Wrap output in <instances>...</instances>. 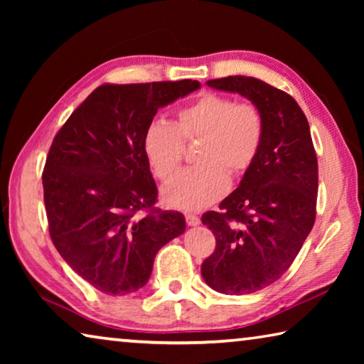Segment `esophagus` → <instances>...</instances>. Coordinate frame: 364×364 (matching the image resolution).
I'll return each instance as SVG.
<instances>
[{
    "label": "esophagus",
    "mask_w": 364,
    "mask_h": 364,
    "mask_svg": "<svg viewBox=\"0 0 364 364\" xmlns=\"http://www.w3.org/2000/svg\"><path fill=\"white\" fill-rule=\"evenodd\" d=\"M184 218H186V223L189 226H197V225L200 223V218L197 217V215H194V213H186V215H184Z\"/></svg>",
    "instance_id": "1"
}]
</instances>
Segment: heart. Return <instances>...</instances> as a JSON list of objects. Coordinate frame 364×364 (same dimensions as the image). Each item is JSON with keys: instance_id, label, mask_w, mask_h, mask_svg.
I'll use <instances>...</instances> for the list:
<instances>
[{"instance_id": "1", "label": "heart", "mask_w": 364, "mask_h": 364, "mask_svg": "<svg viewBox=\"0 0 364 364\" xmlns=\"http://www.w3.org/2000/svg\"><path fill=\"white\" fill-rule=\"evenodd\" d=\"M197 165L178 175L165 191V200L183 210H199L226 193L230 175L239 178L254 167L264 139V117L254 102L204 93L175 112L173 125L152 122L143 138L147 162L160 181L180 170L186 144L199 141Z\"/></svg>"}]
</instances>
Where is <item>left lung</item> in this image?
Instances as JSON below:
<instances>
[{"instance_id": "1", "label": "left lung", "mask_w": 364, "mask_h": 364, "mask_svg": "<svg viewBox=\"0 0 364 364\" xmlns=\"http://www.w3.org/2000/svg\"><path fill=\"white\" fill-rule=\"evenodd\" d=\"M260 107L264 139L254 167L239 188L202 215L215 250L202 263V278L223 294H252L291 268L316 218L318 159L308 120L286 91L254 77L208 80Z\"/></svg>"}]
</instances>
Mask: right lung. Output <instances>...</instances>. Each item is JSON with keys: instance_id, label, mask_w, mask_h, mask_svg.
Listing matches in <instances>:
<instances>
[{"instance_id": "add662e5", "label": "right lung", "mask_w": 364, "mask_h": 364, "mask_svg": "<svg viewBox=\"0 0 364 364\" xmlns=\"http://www.w3.org/2000/svg\"><path fill=\"white\" fill-rule=\"evenodd\" d=\"M199 86L196 80L104 83L53 139L43 170L49 236L100 292L143 287L159 249L186 228L183 213L156 207L143 138L160 107Z\"/></svg>"}]
</instances>
